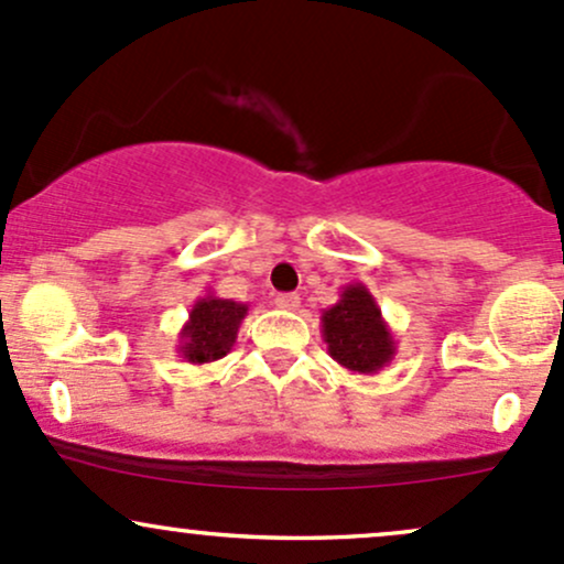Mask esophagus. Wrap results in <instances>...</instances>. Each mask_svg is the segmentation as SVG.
Here are the masks:
<instances>
[{
	"mask_svg": "<svg viewBox=\"0 0 564 564\" xmlns=\"http://www.w3.org/2000/svg\"><path fill=\"white\" fill-rule=\"evenodd\" d=\"M275 305L283 307V311H297V307H300V294H278Z\"/></svg>",
	"mask_w": 564,
	"mask_h": 564,
	"instance_id": "obj_1",
	"label": "esophagus"
}]
</instances>
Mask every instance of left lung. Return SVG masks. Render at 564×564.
<instances>
[{
    "label": "left lung",
    "mask_w": 564,
    "mask_h": 564,
    "mask_svg": "<svg viewBox=\"0 0 564 564\" xmlns=\"http://www.w3.org/2000/svg\"><path fill=\"white\" fill-rule=\"evenodd\" d=\"M322 337L329 357L359 376H376L397 354L394 335L365 283L343 286L340 300L322 313Z\"/></svg>",
    "instance_id": "1"
}]
</instances>
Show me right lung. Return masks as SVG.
<instances>
[{"label": "right lung", "instance_id": "obj_1", "mask_svg": "<svg viewBox=\"0 0 564 564\" xmlns=\"http://www.w3.org/2000/svg\"><path fill=\"white\" fill-rule=\"evenodd\" d=\"M248 316L246 302L224 300L207 292L192 305L188 322L183 324L181 340H177V357L192 365H207L227 357L237 340L242 318Z\"/></svg>", "mask_w": 564, "mask_h": 564}]
</instances>
